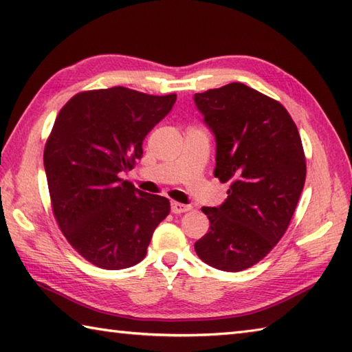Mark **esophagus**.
Returning a JSON list of instances; mask_svg holds the SVG:
<instances>
[{
	"label": "esophagus",
	"mask_w": 352,
	"mask_h": 352,
	"mask_svg": "<svg viewBox=\"0 0 352 352\" xmlns=\"http://www.w3.org/2000/svg\"><path fill=\"white\" fill-rule=\"evenodd\" d=\"M192 208L189 204H182L178 201H172L170 203V210L172 213H184V212H189Z\"/></svg>",
	"instance_id": "obj_1"
}]
</instances>
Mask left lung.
Segmentation results:
<instances>
[{
  "label": "left lung",
  "mask_w": 352,
  "mask_h": 352,
  "mask_svg": "<svg viewBox=\"0 0 352 352\" xmlns=\"http://www.w3.org/2000/svg\"><path fill=\"white\" fill-rule=\"evenodd\" d=\"M194 100L215 134L213 175L230 183L221 206L201 209L210 227L195 252L218 270H245L290 226L307 177L299 131L278 100L241 82L197 93Z\"/></svg>",
  "instance_id": "obj_1"
}]
</instances>
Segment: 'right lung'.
Here are the masks:
<instances>
[{
  "instance_id": "add662e5",
  "label": "right lung",
  "mask_w": 352,
  "mask_h": 352,
  "mask_svg": "<svg viewBox=\"0 0 352 352\" xmlns=\"http://www.w3.org/2000/svg\"><path fill=\"white\" fill-rule=\"evenodd\" d=\"M177 100L125 87L82 91L59 111L44 149L53 215L82 258L105 270L139 264L169 199L123 182L144 137Z\"/></svg>"
}]
</instances>
